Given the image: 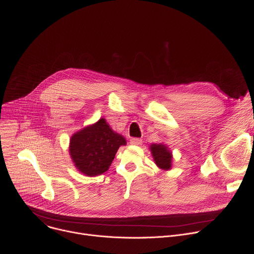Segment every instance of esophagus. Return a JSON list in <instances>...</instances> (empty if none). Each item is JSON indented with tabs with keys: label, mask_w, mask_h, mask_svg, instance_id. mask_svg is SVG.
Masks as SVG:
<instances>
[{
	"label": "esophagus",
	"mask_w": 254,
	"mask_h": 254,
	"mask_svg": "<svg viewBox=\"0 0 254 254\" xmlns=\"http://www.w3.org/2000/svg\"><path fill=\"white\" fill-rule=\"evenodd\" d=\"M130 144L139 146V145L142 144V140L139 139V138H132V139H130Z\"/></svg>",
	"instance_id": "esophagus-1"
}]
</instances>
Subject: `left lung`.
<instances>
[{
  "instance_id": "1",
  "label": "left lung",
  "mask_w": 254,
  "mask_h": 254,
  "mask_svg": "<svg viewBox=\"0 0 254 254\" xmlns=\"http://www.w3.org/2000/svg\"><path fill=\"white\" fill-rule=\"evenodd\" d=\"M149 150L152 154L154 164L163 171H169L173 166V154L164 143L150 144Z\"/></svg>"
}]
</instances>
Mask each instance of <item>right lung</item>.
Here are the masks:
<instances>
[{
  "instance_id": "add662e5",
  "label": "right lung",
  "mask_w": 254,
  "mask_h": 254,
  "mask_svg": "<svg viewBox=\"0 0 254 254\" xmlns=\"http://www.w3.org/2000/svg\"><path fill=\"white\" fill-rule=\"evenodd\" d=\"M127 145L124 136L114 131L104 117L74 132L69 152L75 168L82 174L95 177L108 171L120 146Z\"/></svg>"
}]
</instances>
